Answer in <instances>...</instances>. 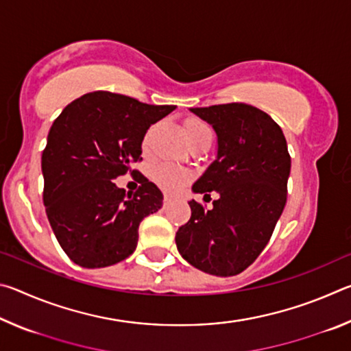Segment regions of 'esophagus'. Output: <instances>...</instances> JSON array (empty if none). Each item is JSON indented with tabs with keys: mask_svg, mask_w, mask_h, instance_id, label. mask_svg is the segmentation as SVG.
<instances>
[{
	"mask_svg": "<svg viewBox=\"0 0 351 351\" xmlns=\"http://www.w3.org/2000/svg\"><path fill=\"white\" fill-rule=\"evenodd\" d=\"M171 204V198L170 197H167V195H165L164 197V203H162V207L164 209H167V207Z\"/></svg>",
	"mask_w": 351,
	"mask_h": 351,
	"instance_id": "obj_1",
	"label": "esophagus"
}]
</instances>
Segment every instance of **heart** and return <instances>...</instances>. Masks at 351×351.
I'll use <instances>...</instances> for the list:
<instances>
[{
  "instance_id": "obj_1",
  "label": "heart",
  "mask_w": 351,
  "mask_h": 351,
  "mask_svg": "<svg viewBox=\"0 0 351 351\" xmlns=\"http://www.w3.org/2000/svg\"><path fill=\"white\" fill-rule=\"evenodd\" d=\"M150 133H152V130L145 134L144 141H142V148H144V150H147V147H148ZM186 134H187L189 142L192 144L193 141L206 138V136H212V132H210L209 125L204 123L203 121H198V119H189V121L186 122ZM192 178H193L192 171L175 167V165H170V164L158 165V167L153 171L154 182H156L159 187L169 193H173V192H176V190H180L182 186H186V184L192 180Z\"/></svg>"
}]
</instances>
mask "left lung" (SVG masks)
Instances as JSON below:
<instances>
[{"label": "left lung", "instance_id": "left-lung-1", "mask_svg": "<svg viewBox=\"0 0 351 351\" xmlns=\"http://www.w3.org/2000/svg\"><path fill=\"white\" fill-rule=\"evenodd\" d=\"M218 136L217 159L193 184L195 193L215 190L212 209L192 199V217L176 232L178 251L212 276H237L268 245L287 204L291 156L282 128L246 104L192 108Z\"/></svg>", "mask_w": 351, "mask_h": 351}]
</instances>
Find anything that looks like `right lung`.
<instances>
[{
  "mask_svg": "<svg viewBox=\"0 0 351 351\" xmlns=\"http://www.w3.org/2000/svg\"><path fill=\"white\" fill-rule=\"evenodd\" d=\"M175 108L94 91L71 102L52 123L41 154L43 203L74 263L105 268L134 252L139 224L161 209L162 193L132 165L142 161L147 130ZM127 171L141 182L134 194L112 181Z\"/></svg>",
  "mask_w": 351,
  "mask_h": 351,
  "instance_id": "obj_1",
  "label": "right lung"
}]
</instances>
